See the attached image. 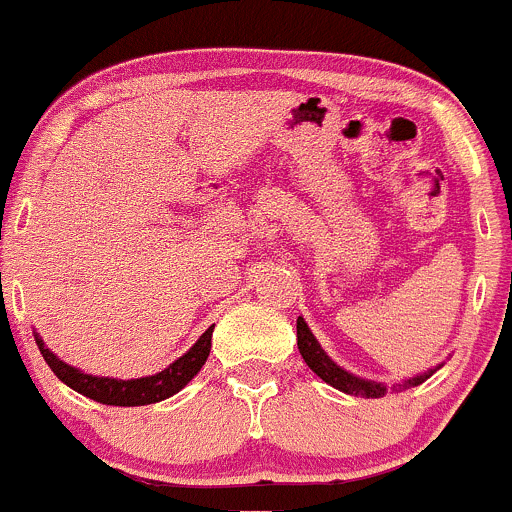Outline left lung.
<instances>
[{"instance_id":"8db88e82","label":"left lung","mask_w":512,"mask_h":512,"mask_svg":"<svg viewBox=\"0 0 512 512\" xmlns=\"http://www.w3.org/2000/svg\"><path fill=\"white\" fill-rule=\"evenodd\" d=\"M295 328H298V350H300V355H303L305 365H308L310 370L318 374L323 382H328L330 387L340 389V392H345V394H355V397L379 399V397H384L389 389H392V392H402V389L419 387L421 382H426L431 374H434L441 365H444V362H441L439 367H431V370L414 374V377L402 379V382H397V384H392V387H389V384H384V382H374V379L357 377V374L347 372L345 367L337 365L333 357H328V352L320 347V342L315 340L313 330L308 328V323H305L303 318H298Z\"/></svg>"}]
</instances>
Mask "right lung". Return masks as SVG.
I'll list each match as a JSON object with an SVG mask.
<instances>
[{
	"label": "right lung",
	"mask_w": 512,
	"mask_h": 512,
	"mask_svg": "<svg viewBox=\"0 0 512 512\" xmlns=\"http://www.w3.org/2000/svg\"><path fill=\"white\" fill-rule=\"evenodd\" d=\"M212 333L214 325L204 330V333L199 335V340L194 342L182 357H177L172 365H167L165 370L138 379L100 377V374H88L78 370V367L63 362L56 352H51L49 347H46V342L39 337V333H34V337L41 355H44L46 365L54 370L56 377H59L66 387L76 389L78 394L93 399V402L110 404V407H145V404L170 399L172 394H177L179 389H184L192 382L194 374L202 370V365L209 357V350H212Z\"/></svg>",
	"instance_id": "obj_1"
}]
</instances>
